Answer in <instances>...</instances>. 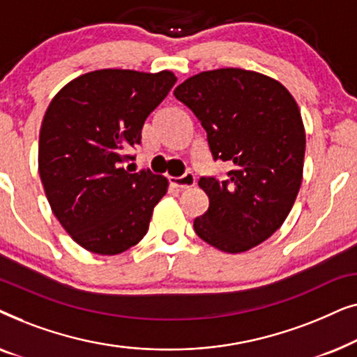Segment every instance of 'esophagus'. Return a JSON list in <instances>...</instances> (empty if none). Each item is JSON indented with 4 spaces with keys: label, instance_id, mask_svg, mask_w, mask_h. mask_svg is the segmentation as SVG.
Listing matches in <instances>:
<instances>
[{
    "label": "esophagus",
    "instance_id": "obj_1",
    "mask_svg": "<svg viewBox=\"0 0 357 357\" xmlns=\"http://www.w3.org/2000/svg\"><path fill=\"white\" fill-rule=\"evenodd\" d=\"M169 182H170V185H174L175 188L183 190V188L193 187V185L197 183V178H195L193 174L187 172V174H183L182 177H169Z\"/></svg>",
    "mask_w": 357,
    "mask_h": 357
}]
</instances>
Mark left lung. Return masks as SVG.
Returning <instances> with one entry per match:
<instances>
[{
  "instance_id": "8db88e82",
  "label": "left lung",
  "mask_w": 357,
  "mask_h": 357,
  "mask_svg": "<svg viewBox=\"0 0 357 357\" xmlns=\"http://www.w3.org/2000/svg\"><path fill=\"white\" fill-rule=\"evenodd\" d=\"M206 130L213 159L231 164L224 180L202 177L209 206L193 221L199 238L241 253L282 226L302 183L305 130L291 92L261 73L221 68L175 87Z\"/></svg>"
}]
</instances>
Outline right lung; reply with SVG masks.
Listing matches in <instances>:
<instances>
[{"label": "right lung", "mask_w": 357, "mask_h": 357, "mask_svg": "<svg viewBox=\"0 0 357 357\" xmlns=\"http://www.w3.org/2000/svg\"><path fill=\"white\" fill-rule=\"evenodd\" d=\"M177 81L172 71L97 70L53 97L38 138V172L53 214L73 241L99 255L146 236L167 193L164 175L131 174L126 151L141 143L151 112Z\"/></svg>", "instance_id": "obj_1"}]
</instances>
